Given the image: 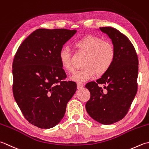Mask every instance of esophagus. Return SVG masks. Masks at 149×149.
Segmentation results:
<instances>
[{
    "instance_id": "1",
    "label": "esophagus",
    "mask_w": 149,
    "mask_h": 149,
    "mask_svg": "<svg viewBox=\"0 0 149 149\" xmlns=\"http://www.w3.org/2000/svg\"><path fill=\"white\" fill-rule=\"evenodd\" d=\"M84 87V84L81 82H78L77 83V88L78 89H81V88Z\"/></svg>"
}]
</instances>
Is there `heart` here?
<instances>
[{"label":"heart","mask_w":149,"mask_h":149,"mask_svg":"<svg viewBox=\"0 0 149 149\" xmlns=\"http://www.w3.org/2000/svg\"><path fill=\"white\" fill-rule=\"evenodd\" d=\"M78 53L85 54L82 65L80 70L76 71L71 80L85 81L91 79L96 74L98 77L104 75L113 66L116 50L114 45L109 42L95 35H86L74 43ZM60 62L65 71H74L72 63V53L68 47H63L58 54Z\"/></svg>","instance_id":"b5f03b06"}]
</instances>
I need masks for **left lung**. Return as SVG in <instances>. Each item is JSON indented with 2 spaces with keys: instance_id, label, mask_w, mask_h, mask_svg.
Masks as SVG:
<instances>
[{
  "instance_id": "obj_1",
  "label": "left lung",
  "mask_w": 149,
  "mask_h": 149,
  "mask_svg": "<svg viewBox=\"0 0 149 149\" xmlns=\"http://www.w3.org/2000/svg\"><path fill=\"white\" fill-rule=\"evenodd\" d=\"M100 29L111 39L116 57L107 73L96 82L86 85L91 93L86 108L93 119L110 125L125 116L134 99L138 89V58L134 45L125 35L111 27Z\"/></svg>"
}]
</instances>
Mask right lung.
I'll return each instance as SVG.
<instances>
[{
	"mask_svg": "<svg viewBox=\"0 0 149 149\" xmlns=\"http://www.w3.org/2000/svg\"><path fill=\"white\" fill-rule=\"evenodd\" d=\"M77 30L38 29L17 49L13 62V93L24 118L41 129L56 125L77 91L67 76L58 54Z\"/></svg>",
	"mask_w": 149,
	"mask_h": 149,
	"instance_id": "add662e5",
	"label": "right lung"
}]
</instances>
